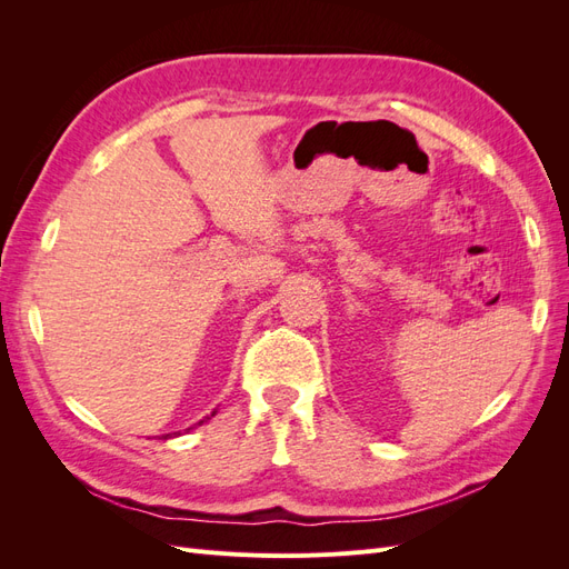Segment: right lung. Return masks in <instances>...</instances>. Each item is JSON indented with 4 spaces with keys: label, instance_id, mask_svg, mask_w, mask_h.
Listing matches in <instances>:
<instances>
[{
    "label": "right lung",
    "instance_id": "1",
    "mask_svg": "<svg viewBox=\"0 0 569 569\" xmlns=\"http://www.w3.org/2000/svg\"><path fill=\"white\" fill-rule=\"evenodd\" d=\"M211 416H216V410H213V412H211ZM206 420H209V418H206ZM201 422H203V420H201ZM201 422H199V425H201Z\"/></svg>",
    "mask_w": 569,
    "mask_h": 569
}]
</instances>
